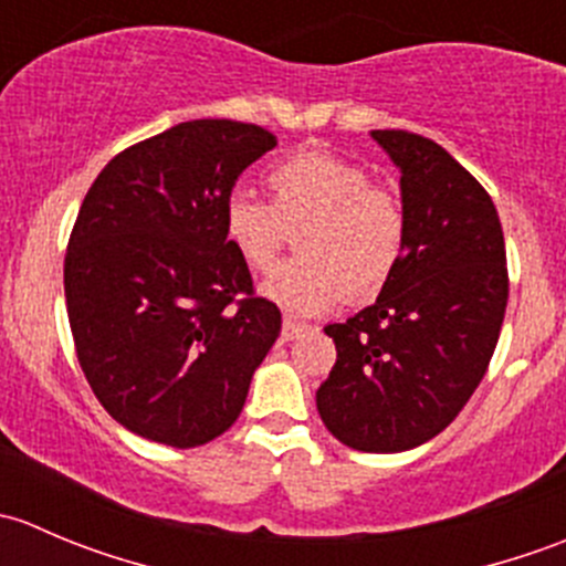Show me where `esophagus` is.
<instances>
[{
  "mask_svg": "<svg viewBox=\"0 0 566 566\" xmlns=\"http://www.w3.org/2000/svg\"><path fill=\"white\" fill-rule=\"evenodd\" d=\"M306 331V325L304 323H298V319H293V317H284V323H282V342H290V339H295V336H301Z\"/></svg>",
  "mask_w": 566,
  "mask_h": 566,
  "instance_id": "34e87169",
  "label": "esophagus"
}]
</instances>
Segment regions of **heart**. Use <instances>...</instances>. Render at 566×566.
Returning <instances> with one entry per match:
<instances>
[{
    "label": "heart",
    "instance_id": "1",
    "mask_svg": "<svg viewBox=\"0 0 566 566\" xmlns=\"http://www.w3.org/2000/svg\"><path fill=\"white\" fill-rule=\"evenodd\" d=\"M271 205L230 193L221 213L224 241L254 273L279 260L287 227L298 235L301 260L279 268L262 293L293 315H319L347 295L367 298L397 271L408 241L405 202L391 188L331 150H298L265 175Z\"/></svg>",
    "mask_w": 566,
    "mask_h": 566
}]
</instances>
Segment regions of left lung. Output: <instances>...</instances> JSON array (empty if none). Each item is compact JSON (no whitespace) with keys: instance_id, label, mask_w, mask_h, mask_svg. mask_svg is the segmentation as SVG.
Returning a JSON list of instances; mask_svg holds the SVG:
<instances>
[{"instance_id":"8db88e82","label":"left lung","mask_w":566,"mask_h":566,"mask_svg":"<svg viewBox=\"0 0 566 566\" xmlns=\"http://www.w3.org/2000/svg\"><path fill=\"white\" fill-rule=\"evenodd\" d=\"M397 164L408 241L378 301L325 325L336 364L317 389L331 436L358 452H405L447 430L482 384L510 276L499 213L465 167L408 130H373Z\"/></svg>"}]
</instances>
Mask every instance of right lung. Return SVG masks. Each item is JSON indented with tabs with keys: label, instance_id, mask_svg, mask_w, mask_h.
Listing matches in <instances>:
<instances>
[{
	"label": "right lung",
	"instance_id": "1",
	"mask_svg": "<svg viewBox=\"0 0 566 566\" xmlns=\"http://www.w3.org/2000/svg\"><path fill=\"white\" fill-rule=\"evenodd\" d=\"M271 130L191 119L128 147L84 197L65 254L73 345L114 421L202 447L230 430L282 312L254 295L221 213Z\"/></svg>",
	"mask_w": 566,
	"mask_h": 566
}]
</instances>
